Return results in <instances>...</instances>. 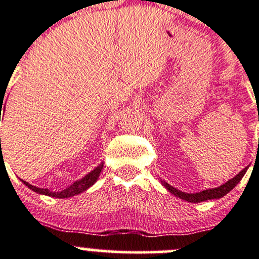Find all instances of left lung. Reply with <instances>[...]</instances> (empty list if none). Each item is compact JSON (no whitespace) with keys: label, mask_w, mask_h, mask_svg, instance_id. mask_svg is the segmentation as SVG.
I'll return each mask as SVG.
<instances>
[{"label":"left lung","mask_w":259,"mask_h":259,"mask_svg":"<svg viewBox=\"0 0 259 259\" xmlns=\"http://www.w3.org/2000/svg\"><path fill=\"white\" fill-rule=\"evenodd\" d=\"M247 170L248 167L243 168L237 176H234V178L230 179L229 181H227L225 184L220 185L219 188L208 189V190H204V191H200V193H195V194L183 193V191L178 190V189H175L174 186L168 185V184L165 183V181H162V184L171 194H174V195L178 196V198L183 199V200L189 201V203H201V201L210 200V199H219V198H223L224 195H227V194L229 193L233 188H235V185L242 180V178L244 176V174L247 172Z\"/></svg>","instance_id":"left-lung-1"}]
</instances>
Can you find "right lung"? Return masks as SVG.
<instances>
[{
	"instance_id": "add662e5",
	"label": "right lung",
	"mask_w": 259,
	"mask_h": 259,
	"mask_svg": "<svg viewBox=\"0 0 259 259\" xmlns=\"http://www.w3.org/2000/svg\"><path fill=\"white\" fill-rule=\"evenodd\" d=\"M0 121H1V119H0ZM0 140H1V138H0ZM102 168H103V163H101V165H99L98 167H96L93 171H91V172H89L87 176H84V178L81 179V180L75 181V183L71 184L70 186H68V188H65V189H64V190H60V191H51V190H49V189L36 188V186L30 185L29 183H26V181H24V180H22V183H24L25 185L27 186V188H30V189H31V190H34L35 193L44 194V195L53 196V198H59V199H61V198H70V196L78 195V194L83 193V191H85L87 189L91 188V186L93 185V184L96 183L97 180H98L99 174H101Z\"/></svg>"
}]
</instances>
